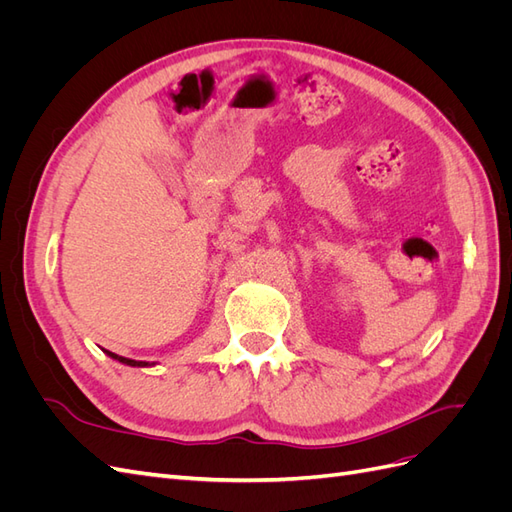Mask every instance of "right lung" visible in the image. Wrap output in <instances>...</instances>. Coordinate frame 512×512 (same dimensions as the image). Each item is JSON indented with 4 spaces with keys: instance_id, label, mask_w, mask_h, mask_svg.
<instances>
[{
    "instance_id": "1",
    "label": "right lung",
    "mask_w": 512,
    "mask_h": 512,
    "mask_svg": "<svg viewBox=\"0 0 512 512\" xmlns=\"http://www.w3.org/2000/svg\"><path fill=\"white\" fill-rule=\"evenodd\" d=\"M104 350V348H102ZM108 356H111V359H115V361H119V363H123V365H130V367H151V365H156V363H147V361H134V359H126V356H119V354H115V352H108V350H104Z\"/></svg>"
}]
</instances>
